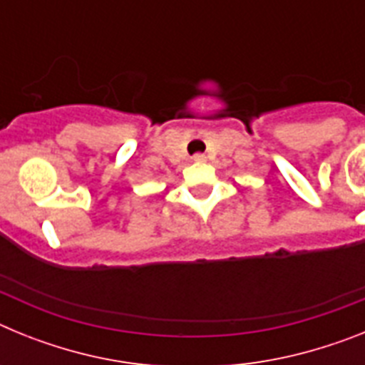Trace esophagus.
Here are the masks:
<instances>
[{"label":"esophagus","mask_w":365,"mask_h":365,"mask_svg":"<svg viewBox=\"0 0 365 365\" xmlns=\"http://www.w3.org/2000/svg\"><path fill=\"white\" fill-rule=\"evenodd\" d=\"M206 157L202 153H197V155H193V160H195V163H202V160H205Z\"/></svg>","instance_id":"1"}]
</instances>
